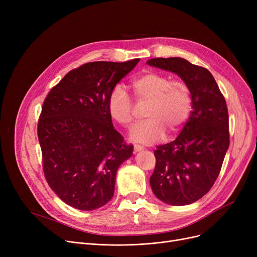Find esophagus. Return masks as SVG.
Masks as SVG:
<instances>
[{"mask_svg": "<svg viewBox=\"0 0 257 257\" xmlns=\"http://www.w3.org/2000/svg\"><path fill=\"white\" fill-rule=\"evenodd\" d=\"M133 149H134V151H136V152H139V151H142L144 149V147H142L140 145H134Z\"/></svg>", "mask_w": 257, "mask_h": 257, "instance_id": "34e87169", "label": "esophagus"}]
</instances>
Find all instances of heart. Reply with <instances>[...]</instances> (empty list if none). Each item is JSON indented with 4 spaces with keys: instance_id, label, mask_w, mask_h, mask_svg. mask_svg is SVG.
Wrapping results in <instances>:
<instances>
[{
    "instance_id": "obj_1",
    "label": "heart",
    "mask_w": 257,
    "mask_h": 257,
    "mask_svg": "<svg viewBox=\"0 0 257 257\" xmlns=\"http://www.w3.org/2000/svg\"><path fill=\"white\" fill-rule=\"evenodd\" d=\"M131 87L139 103H148L146 120L134 126L130 140L152 145L164 138L166 130L178 131L190 116L192 94L188 85L180 79L159 72H146L131 81ZM110 116L124 127H130L134 119V105L123 86H114L108 97Z\"/></svg>"
}]
</instances>
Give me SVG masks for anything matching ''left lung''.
I'll use <instances>...</instances> for the list:
<instances>
[{
  "label": "left lung",
  "mask_w": 257,
  "mask_h": 257,
  "mask_svg": "<svg viewBox=\"0 0 257 257\" xmlns=\"http://www.w3.org/2000/svg\"><path fill=\"white\" fill-rule=\"evenodd\" d=\"M147 63L177 74L191 89L193 111L178 138L154 151L150 184L167 204H192L210 191L229 147L226 101L205 67L180 57L153 58Z\"/></svg>",
  "instance_id": "obj_1"
}]
</instances>
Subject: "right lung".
<instances>
[{"label": "right lung", "mask_w": 257, "mask_h": 257, "mask_svg": "<svg viewBox=\"0 0 257 257\" xmlns=\"http://www.w3.org/2000/svg\"><path fill=\"white\" fill-rule=\"evenodd\" d=\"M139 61L82 64L47 94L37 124L43 171L67 205L92 210L113 197L116 171L132 155L133 146L114 129L107 102Z\"/></svg>", "instance_id": "add662e5"}]
</instances>
